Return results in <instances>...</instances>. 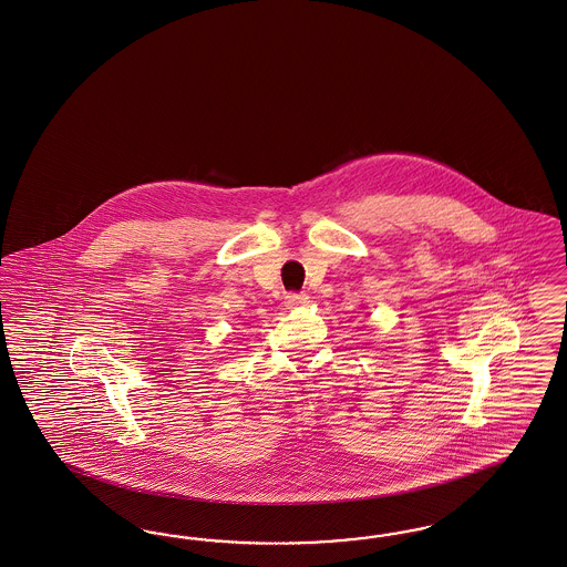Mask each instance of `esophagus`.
Wrapping results in <instances>:
<instances>
[{"label":"esophagus","mask_w":567,"mask_h":567,"mask_svg":"<svg viewBox=\"0 0 567 567\" xmlns=\"http://www.w3.org/2000/svg\"><path fill=\"white\" fill-rule=\"evenodd\" d=\"M285 303H287L289 310H293V308H306V306H310V297L306 293H289L287 295V299H285Z\"/></svg>","instance_id":"34e87169"}]
</instances>
